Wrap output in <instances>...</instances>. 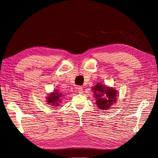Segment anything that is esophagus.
<instances>
[{
    "mask_svg": "<svg viewBox=\"0 0 158 158\" xmlns=\"http://www.w3.org/2000/svg\"><path fill=\"white\" fill-rule=\"evenodd\" d=\"M77 91H78V93L80 94H82L83 93V89L81 87H77Z\"/></svg>",
    "mask_w": 158,
    "mask_h": 158,
    "instance_id": "34e87169",
    "label": "esophagus"
}]
</instances>
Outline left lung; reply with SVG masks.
Masks as SVG:
<instances>
[{"instance_id": "1", "label": "left lung", "mask_w": 158, "mask_h": 158, "mask_svg": "<svg viewBox=\"0 0 158 158\" xmlns=\"http://www.w3.org/2000/svg\"><path fill=\"white\" fill-rule=\"evenodd\" d=\"M92 91L96 101V104L101 110H107L117 102L119 94L113 87L98 82L92 87Z\"/></svg>"}]
</instances>
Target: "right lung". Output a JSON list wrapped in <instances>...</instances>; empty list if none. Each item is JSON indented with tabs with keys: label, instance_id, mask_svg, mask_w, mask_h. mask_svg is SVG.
<instances>
[{
	"label": "right lung",
	"instance_id": "right-lung-1",
	"mask_svg": "<svg viewBox=\"0 0 158 158\" xmlns=\"http://www.w3.org/2000/svg\"><path fill=\"white\" fill-rule=\"evenodd\" d=\"M62 94L59 93L56 89V90H54L53 92L48 94V96L46 98V102H48V104L51 105V106L57 107L59 106V103L62 101Z\"/></svg>",
	"mask_w": 158,
	"mask_h": 158
}]
</instances>
